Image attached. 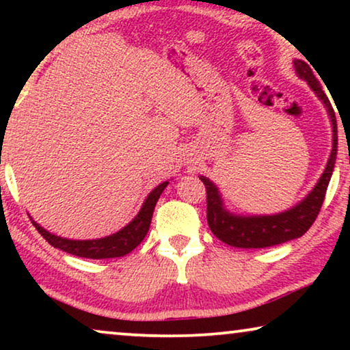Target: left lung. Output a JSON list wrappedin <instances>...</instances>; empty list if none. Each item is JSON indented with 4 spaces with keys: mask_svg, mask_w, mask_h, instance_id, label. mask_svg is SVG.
<instances>
[{
    "mask_svg": "<svg viewBox=\"0 0 350 350\" xmlns=\"http://www.w3.org/2000/svg\"><path fill=\"white\" fill-rule=\"evenodd\" d=\"M295 70L299 78L308 81L310 89L319 95L327 107L329 118L333 124V150L329 154L327 169L320 176L319 183L310 191V194L303 202L296 207L286 210L279 215H267V217H236L224 210L221 198L218 189L215 188L212 181L199 176L202 180L207 191V223L210 231L217 236L219 241L237 248H265L279 245V243L288 242L291 239L301 237L308 229L312 226L315 218L322 208V204L327 194V188L332 178L334 161H336L338 151V129L336 116H334L333 107L322 90L319 79L315 78L314 71L303 60H295Z\"/></svg>",
    "mask_w": 350,
    "mask_h": 350,
    "instance_id": "1",
    "label": "left lung"
}]
</instances>
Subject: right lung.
<instances>
[{
    "label": "right lung",
    "mask_w": 350,
    "mask_h": 350,
    "mask_svg": "<svg viewBox=\"0 0 350 350\" xmlns=\"http://www.w3.org/2000/svg\"><path fill=\"white\" fill-rule=\"evenodd\" d=\"M169 181L162 183L154 188L148 196L145 204L135 218L127 224L121 231L113 234V236L97 239V241H70V239H64L54 234L47 232L42 229L40 224L33 221V226L38 229V232L51 243L52 247L60 248L66 253H71L75 256L81 258H92V260H103V258H119L131 253L140 242L145 239L148 229H150L152 212H154L156 202L165 189Z\"/></svg>",
    "instance_id": "1"
}]
</instances>
